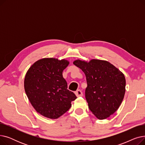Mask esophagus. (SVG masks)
<instances>
[{"instance_id":"obj_1","label":"esophagus","mask_w":145,"mask_h":145,"mask_svg":"<svg viewBox=\"0 0 145 145\" xmlns=\"http://www.w3.org/2000/svg\"><path fill=\"white\" fill-rule=\"evenodd\" d=\"M75 95H76L77 97H81L83 96V93L81 90H78L75 92Z\"/></svg>"}]
</instances>
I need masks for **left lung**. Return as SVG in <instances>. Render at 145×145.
Returning a JSON list of instances; mask_svg holds the SVG:
<instances>
[{
	"label": "left lung",
	"mask_w": 145,
	"mask_h": 145,
	"mask_svg": "<svg viewBox=\"0 0 145 145\" xmlns=\"http://www.w3.org/2000/svg\"><path fill=\"white\" fill-rule=\"evenodd\" d=\"M73 64L85 74V97L89 108L99 119L109 118L119 108L125 93L123 73L108 61L76 60Z\"/></svg>",
	"instance_id": "left-lung-1"
}]
</instances>
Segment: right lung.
Segmentation results:
<instances>
[{
	"label": "right lung",
	"mask_w": 145,
	"mask_h": 145,
	"mask_svg": "<svg viewBox=\"0 0 145 145\" xmlns=\"http://www.w3.org/2000/svg\"><path fill=\"white\" fill-rule=\"evenodd\" d=\"M69 64L65 59L43 58L35 62L25 78L26 94L34 109L41 115L57 119L71 107L77 97L69 90L62 72Z\"/></svg>",
	"instance_id": "obj_1"
}]
</instances>
